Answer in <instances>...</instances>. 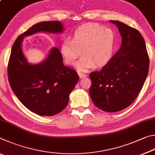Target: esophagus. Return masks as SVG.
Returning a JSON list of instances; mask_svg holds the SVG:
<instances>
[{
  "label": "esophagus",
  "instance_id": "esophagus-1",
  "mask_svg": "<svg viewBox=\"0 0 155 155\" xmlns=\"http://www.w3.org/2000/svg\"><path fill=\"white\" fill-rule=\"evenodd\" d=\"M79 77H80V79H82V78H86V77H87V75H86V74H84V73H79Z\"/></svg>",
  "mask_w": 155,
  "mask_h": 155
}]
</instances>
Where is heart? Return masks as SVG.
I'll return each instance as SVG.
<instances>
[{"instance_id":"b5f03b06","label":"heart","mask_w":155,"mask_h":155,"mask_svg":"<svg viewBox=\"0 0 155 155\" xmlns=\"http://www.w3.org/2000/svg\"><path fill=\"white\" fill-rule=\"evenodd\" d=\"M115 36L110 28L96 24H85L73 32L71 39L62 41L60 51L69 65H74L82 54L84 56L76 64L80 71H86L96 65L107 64L112 56Z\"/></svg>"}]
</instances>
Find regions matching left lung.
I'll list each match as a JSON object with an SVG mask.
<instances>
[{"mask_svg":"<svg viewBox=\"0 0 155 155\" xmlns=\"http://www.w3.org/2000/svg\"><path fill=\"white\" fill-rule=\"evenodd\" d=\"M122 37L120 48L99 71L90 73L89 93L95 106L115 112L129 106L143 86L149 69L145 41L137 30L110 20Z\"/></svg>","mask_w":155,"mask_h":155,"instance_id":"8db88e82","label":"left lung"}]
</instances>
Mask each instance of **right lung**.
Listing matches in <instances>:
<instances>
[{"instance_id":"1","label":"right lung","mask_w":155,"mask_h":155,"mask_svg":"<svg viewBox=\"0 0 155 155\" xmlns=\"http://www.w3.org/2000/svg\"><path fill=\"white\" fill-rule=\"evenodd\" d=\"M64 30L60 21L37 23L20 35L12 46L8 64L11 88L21 104L38 115L54 116L63 110L79 76L64 66L61 51L55 47L42 62L29 63L23 52L22 41L38 32L58 34Z\"/></svg>"}]
</instances>
